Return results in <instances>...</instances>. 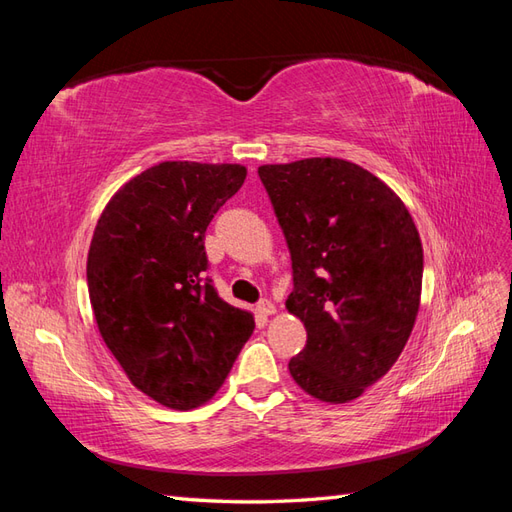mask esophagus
Masks as SVG:
<instances>
[{
  "label": "esophagus",
  "mask_w": 512,
  "mask_h": 512,
  "mask_svg": "<svg viewBox=\"0 0 512 512\" xmlns=\"http://www.w3.org/2000/svg\"><path fill=\"white\" fill-rule=\"evenodd\" d=\"M257 310L264 314V317H268V314H275L277 312V308H275V303L270 301V299H262L257 303Z\"/></svg>",
  "instance_id": "obj_1"
}]
</instances>
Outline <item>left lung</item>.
Instances as JSON below:
<instances>
[{
	"mask_svg": "<svg viewBox=\"0 0 512 512\" xmlns=\"http://www.w3.org/2000/svg\"><path fill=\"white\" fill-rule=\"evenodd\" d=\"M257 173L292 259L286 308L308 332L290 374L323 402L354 400L389 372L413 330L418 228L398 195L354 162L306 158Z\"/></svg>",
	"mask_w": 512,
	"mask_h": 512,
	"instance_id": "8db88e82",
	"label": "left lung"
}]
</instances>
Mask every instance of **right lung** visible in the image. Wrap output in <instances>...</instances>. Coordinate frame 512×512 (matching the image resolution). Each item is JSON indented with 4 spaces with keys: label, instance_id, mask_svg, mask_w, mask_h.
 Returning <instances> with one entry per match:
<instances>
[{
    "label": "right lung",
    "instance_id": "right-lung-1",
    "mask_svg": "<svg viewBox=\"0 0 512 512\" xmlns=\"http://www.w3.org/2000/svg\"><path fill=\"white\" fill-rule=\"evenodd\" d=\"M244 180L242 165L160 162L129 180L96 224V325L129 380L165 407L209 400L255 330L253 314L217 295L204 250L206 226Z\"/></svg>",
    "mask_w": 512,
    "mask_h": 512
}]
</instances>
